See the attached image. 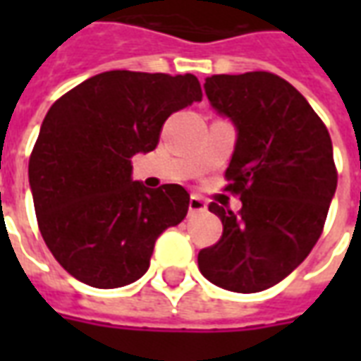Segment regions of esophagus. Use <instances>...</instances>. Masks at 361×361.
Instances as JSON below:
<instances>
[{"mask_svg":"<svg viewBox=\"0 0 361 361\" xmlns=\"http://www.w3.org/2000/svg\"><path fill=\"white\" fill-rule=\"evenodd\" d=\"M207 211V203L199 195L189 197V214H197V212Z\"/></svg>","mask_w":361,"mask_h":361,"instance_id":"obj_1","label":"esophagus"}]
</instances>
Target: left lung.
<instances>
[{
  "label": "left lung",
  "mask_w": 361,
  "mask_h": 361,
  "mask_svg": "<svg viewBox=\"0 0 361 361\" xmlns=\"http://www.w3.org/2000/svg\"><path fill=\"white\" fill-rule=\"evenodd\" d=\"M204 94L235 127L226 178L242 211L209 204L222 238L199 251V271L224 290L253 294L286 279L317 243L336 191L333 142L310 102L279 75H212Z\"/></svg>",
  "instance_id": "left-lung-1"
}]
</instances>
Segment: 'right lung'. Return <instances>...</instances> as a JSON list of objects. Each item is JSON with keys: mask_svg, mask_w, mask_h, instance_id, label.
<instances>
[{"mask_svg": "<svg viewBox=\"0 0 361 361\" xmlns=\"http://www.w3.org/2000/svg\"><path fill=\"white\" fill-rule=\"evenodd\" d=\"M201 98L191 73L106 71L48 110L28 183L44 242L71 276L106 290L149 271L158 235L185 219L189 193L145 188L131 158L157 149L166 119Z\"/></svg>", "mask_w": 361, "mask_h": 361, "instance_id": "right-lung-1", "label": "right lung"}]
</instances>
